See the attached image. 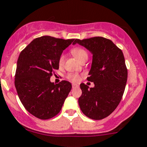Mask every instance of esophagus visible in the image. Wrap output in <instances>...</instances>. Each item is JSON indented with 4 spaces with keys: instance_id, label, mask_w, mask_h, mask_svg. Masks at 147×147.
Masks as SVG:
<instances>
[{
    "instance_id": "esophagus-1",
    "label": "esophagus",
    "mask_w": 147,
    "mask_h": 147,
    "mask_svg": "<svg viewBox=\"0 0 147 147\" xmlns=\"http://www.w3.org/2000/svg\"><path fill=\"white\" fill-rule=\"evenodd\" d=\"M72 89H75V88H77V87H78V84H72Z\"/></svg>"
}]
</instances>
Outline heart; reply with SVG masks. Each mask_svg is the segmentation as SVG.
Masks as SVG:
<instances>
[{
  "label": "heart",
  "mask_w": 147,
  "mask_h": 147,
  "mask_svg": "<svg viewBox=\"0 0 147 147\" xmlns=\"http://www.w3.org/2000/svg\"><path fill=\"white\" fill-rule=\"evenodd\" d=\"M71 53L72 54L78 59V60H80V62H82L84 60H87V57H88V53H87V50L85 49L82 48L80 47H74L71 50ZM65 63V55L64 54H61L59 56L58 58V65L60 67H62ZM67 78L69 80L72 81L73 82H78L80 80V77L78 74L77 73H69L67 75Z\"/></svg>",
  "instance_id": "1"
}]
</instances>
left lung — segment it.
<instances>
[{"label": "left lung", "instance_id": "1", "mask_svg": "<svg viewBox=\"0 0 147 147\" xmlns=\"http://www.w3.org/2000/svg\"><path fill=\"white\" fill-rule=\"evenodd\" d=\"M76 43L92 53L90 76L87 79L94 84L91 88L80 84V107L87 117L102 119L117 107L125 90L127 68L124 55L112 40L103 37L75 39L73 44Z\"/></svg>", "mask_w": 147, "mask_h": 147}]
</instances>
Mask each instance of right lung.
<instances>
[{"label":"right lung","instance_id":"add662e5","mask_svg":"<svg viewBox=\"0 0 147 147\" xmlns=\"http://www.w3.org/2000/svg\"><path fill=\"white\" fill-rule=\"evenodd\" d=\"M75 40L42 36L34 39L19 55L15 75L18 95L26 110L38 119L56 116L72 89L68 81L54 84L50 79L59 69V56Z\"/></svg>","mask_w":147,"mask_h":147}]
</instances>
